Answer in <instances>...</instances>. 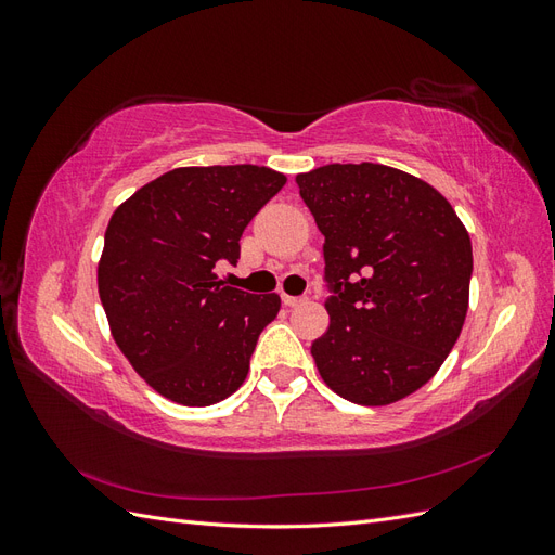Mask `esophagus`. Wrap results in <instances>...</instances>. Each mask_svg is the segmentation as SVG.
<instances>
[{"mask_svg":"<svg viewBox=\"0 0 555 555\" xmlns=\"http://www.w3.org/2000/svg\"><path fill=\"white\" fill-rule=\"evenodd\" d=\"M306 300H308V298H304V296H287V294L282 296V304L287 306V308H298V306H304Z\"/></svg>","mask_w":555,"mask_h":555,"instance_id":"34e87169","label":"esophagus"}]
</instances>
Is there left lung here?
<instances>
[{
	"instance_id": "8db88e82",
	"label": "left lung",
	"mask_w": 555,
	"mask_h": 555,
	"mask_svg": "<svg viewBox=\"0 0 555 555\" xmlns=\"http://www.w3.org/2000/svg\"><path fill=\"white\" fill-rule=\"evenodd\" d=\"M324 233L328 331L310 347L331 391L391 405L440 371L469 298L473 243L449 201L384 164H326L298 173Z\"/></svg>"
}]
</instances>
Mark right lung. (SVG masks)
Instances as JSON below:
<instances>
[{
	"label": "right lung",
	"instance_id": "1",
	"mask_svg": "<svg viewBox=\"0 0 555 555\" xmlns=\"http://www.w3.org/2000/svg\"><path fill=\"white\" fill-rule=\"evenodd\" d=\"M287 178L255 164L182 166L113 212L96 268L113 340L157 393L208 408L245 382L280 296L217 280L241 259V236Z\"/></svg>",
	"mask_w": 555,
	"mask_h": 555
}]
</instances>
